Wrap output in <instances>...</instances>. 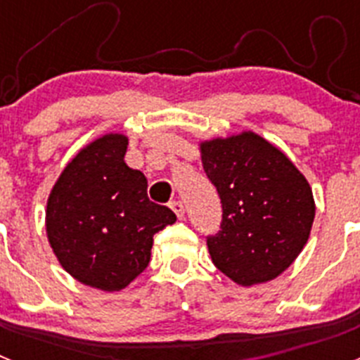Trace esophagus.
<instances>
[{"label":"esophagus","mask_w":360,"mask_h":360,"mask_svg":"<svg viewBox=\"0 0 360 360\" xmlns=\"http://www.w3.org/2000/svg\"><path fill=\"white\" fill-rule=\"evenodd\" d=\"M169 207L173 209V212L178 216V219H182L184 214H186V209H184V203L182 202H171Z\"/></svg>","instance_id":"obj_1"}]
</instances>
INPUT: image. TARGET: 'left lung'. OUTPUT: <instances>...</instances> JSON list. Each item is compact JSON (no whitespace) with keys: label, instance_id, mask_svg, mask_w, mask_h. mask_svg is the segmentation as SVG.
I'll use <instances>...</instances> for the list:
<instances>
[{"label":"left lung","instance_id":"left-lung-1","mask_svg":"<svg viewBox=\"0 0 360 360\" xmlns=\"http://www.w3.org/2000/svg\"><path fill=\"white\" fill-rule=\"evenodd\" d=\"M198 146L224 209L221 231L207 238L212 263L241 287L272 281L310 238V184L281 149L250 129Z\"/></svg>","mask_w":360,"mask_h":360}]
</instances>
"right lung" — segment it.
<instances>
[{
  "label": "right lung",
  "mask_w": 360,
  "mask_h": 360,
  "mask_svg": "<svg viewBox=\"0 0 360 360\" xmlns=\"http://www.w3.org/2000/svg\"><path fill=\"white\" fill-rule=\"evenodd\" d=\"M128 136L106 133L66 164L46 202V236L63 269L86 287L119 292L144 272L155 232L176 221L148 198V180L124 162Z\"/></svg>",
  "instance_id": "obj_1"
}]
</instances>
